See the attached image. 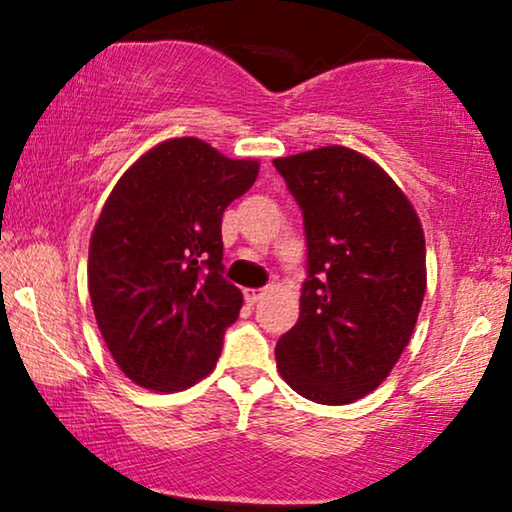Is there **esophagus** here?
I'll use <instances>...</instances> for the list:
<instances>
[{
    "instance_id": "esophagus-1",
    "label": "esophagus",
    "mask_w": 512,
    "mask_h": 512,
    "mask_svg": "<svg viewBox=\"0 0 512 512\" xmlns=\"http://www.w3.org/2000/svg\"><path fill=\"white\" fill-rule=\"evenodd\" d=\"M261 298H263V289H247V291H244V300H247L249 305H256Z\"/></svg>"
}]
</instances>
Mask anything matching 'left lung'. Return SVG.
Wrapping results in <instances>:
<instances>
[{"mask_svg":"<svg viewBox=\"0 0 512 512\" xmlns=\"http://www.w3.org/2000/svg\"><path fill=\"white\" fill-rule=\"evenodd\" d=\"M305 223L298 324L277 342L300 396L345 405L375 391L415 331L426 291L419 216L394 179L347 146L275 158Z\"/></svg>","mask_w":512,"mask_h":512,"instance_id":"obj_1","label":"left lung"}]
</instances>
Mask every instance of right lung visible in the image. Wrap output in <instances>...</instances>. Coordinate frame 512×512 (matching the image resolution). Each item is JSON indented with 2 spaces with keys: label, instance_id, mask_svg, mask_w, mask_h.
Instances as JSON below:
<instances>
[{
  "label": "right lung",
  "instance_id": "right-lung-1",
  "mask_svg": "<svg viewBox=\"0 0 512 512\" xmlns=\"http://www.w3.org/2000/svg\"><path fill=\"white\" fill-rule=\"evenodd\" d=\"M256 160L167 139L118 179L95 223L88 291L118 368L144 389L209 375L242 293L223 277L221 216L254 186Z\"/></svg>",
  "mask_w": 512,
  "mask_h": 512
}]
</instances>
